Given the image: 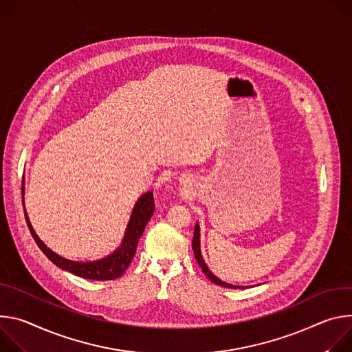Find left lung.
Segmentation results:
<instances>
[{
  "mask_svg": "<svg viewBox=\"0 0 352 352\" xmlns=\"http://www.w3.org/2000/svg\"><path fill=\"white\" fill-rule=\"evenodd\" d=\"M191 246H192L194 256H196V260H197L199 265L201 267V270H203V272L206 274V277H207L211 283H214V284H217V285H221V287H225V288H233V289H243V288H245V287H241V285L228 284V283H225V281L219 280L217 276H214V274H212V271L208 268V265L206 264V261H204V258H203V254H201L200 225H199V223H196V229H194V238H192V243H191Z\"/></svg>",
  "mask_w": 352,
  "mask_h": 352,
  "instance_id": "8db88e82",
  "label": "left lung"
}]
</instances>
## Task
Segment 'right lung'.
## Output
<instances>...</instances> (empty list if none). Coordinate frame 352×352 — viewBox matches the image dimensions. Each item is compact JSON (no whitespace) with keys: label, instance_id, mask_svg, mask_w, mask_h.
Instances as JSON below:
<instances>
[{"label":"right lung","instance_id":"obj_1","mask_svg":"<svg viewBox=\"0 0 352 352\" xmlns=\"http://www.w3.org/2000/svg\"><path fill=\"white\" fill-rule=\"evenodd\" d=\"M22 196H25V184L22 182ZM22 203L25 206V200L22 197ZM155 210V201H153V192L146 191L145 194L138 199V201L134 206V210L131 212L127 229H126V235L123 238L122 246L113 252L111 254L94 260V261H75L65 258L56 252H53L45 242L37 236V233L34 232L30 219L28 217V212L25 210V218L26 223L29 226V230L32 233V236L37 246L41 248V250L52 260L57 267L72 272L76 277H82L88 280H96V281H106V280H114L119 278L123 272L127 270L130 265L133 257L135 256V249L137 245L142 236L144 229L151 219L152 214Z\"/></svg>","mask_w":352,"mask_h":352}]
</instances>
